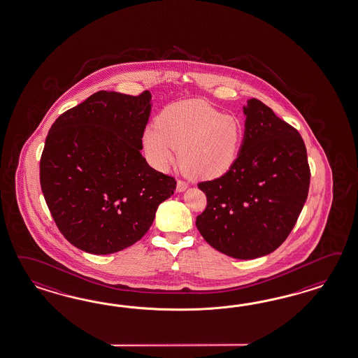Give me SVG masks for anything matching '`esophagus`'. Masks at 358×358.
Returning <instances> with one entry per match:
<instances>
[{
  "instance_id": "obj_1",
  "label": "esophagus",
  "mask_w": 358,
  "mask_h": 358,
  "mask_svg": "<svg viewBox=\"0 0 358 358\" xmlns=\"http://www.w3.org/2000/svg\"><path fill=\"white\" fill-rule=\"evenodd\" d=\"M187 186H189L187 182H185L182 180H178V181H177V187H176V189H177V192H182L187 189Z\"/></svg>"
}]
</instances>
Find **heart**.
<instances>
[{"label": "heart", "mask_w": 358, "mask_h": 358, "mask_svg": "<svg viewBox=\"0 0 358 358\" xmlns=\"http://www.w3.org/2000/svg\"><path fill=\"white\" fill-rule=\"evenodd\" d=\"M143 133L150 162L164 171L175 162L195 180H213L236 164L243 143V125L231 115L198 99L166 107Z\"/></svg>", "instance_id": "b5f03b06"}]
</instances>
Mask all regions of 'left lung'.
Instances as JSON below:
<instances>
[{"mask_svg":"<svg viewBox=\"0 0 358 358\" xmlns=\"http://www.w3.org/2000/svg\"><path fill=\"white\" fill-rule=\"evenodd\" d=\"M244 138L233 168L198 183L207 207L196 227L215 250L239 260L273 252L304 207L310 169L299 131L252 98L243 107Z\"/></svg>","mask_w":358,"mask_h":358,"instance_id":"left-lung-1","label":"left lung"}]
</instances>
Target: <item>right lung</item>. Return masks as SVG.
Wrapping results in <instances>:
<instances>
[{"label":"right lung","instance_id":"right-lung-1","mask_svg":"<svg viewBox=\"0 0 358 358\" xmlns=\"http://www.w3.org/2000/svg\"><path fill=\"white\" fill-rule=\"evenodd\" d=\"M151 93L101 90L62 114L40 160V183L64 238L85 252L108 255L148 233L176 180L148 166L142 137Z\"/></svg>","mask_w":358,"mask_h":358}]
</instances>
